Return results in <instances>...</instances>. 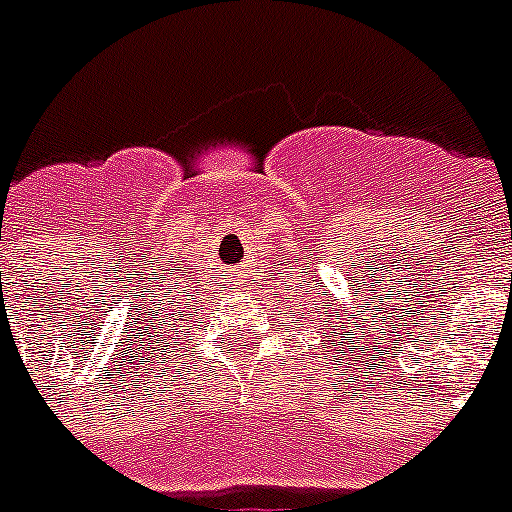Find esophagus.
Segmentation results:
<instances>
[{
  "label": "esophagus",
  "mask_w": 512,
  "mask_h": 512,
  "mask_svg": "<svg viewBox=\"0 0 512 512\" xmlns=\"http://www.w3.org/2000/svg\"><path fill=\"white\" fill-rule=\"evenodd\" d=\"M250 275H252V262H250V265L232 267V272H229V280L234 283V288L250 290Z\"/></svg>",
  "instance_id": "esophagus-1"
}]
</instances>
